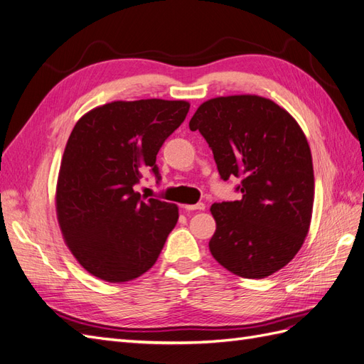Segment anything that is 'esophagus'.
<instances>
[{
  "instance_id": "1",
  "label": "esophagus",
  "mask_w": 364,
  "mask_h": 364,
  "mask_svg": "<svg viewBox=\"0 0 364 364\" xmlns=\"http://www.w3.org/2000/svg\"><path fill=\"white\" fill-rule=\"evenodd\" d=\"M185 208V211H203L205 209V203H202V202H199V203H196V205H185L183 206Z\"/></svg>"
}]
</instances>
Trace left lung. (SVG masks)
Returning a JSON list of instances; mask_svg holds the SVG:
<instances>
[{"instance_id":"obj_1","label":"left lung","mask_w":364,"mask_h":364,"mask_svg":"<svg viewBox=\"0 0 364 364\" xmlns=\"http://www.w3.org/2000/svg\"><path fill=\"white\" fill-rule=\"evenodd\" d=\"M213 150L220 178H240L241 199L214 203L209 250L241 278L261 279L294 258L311 223V150L296 119L259 95L217 97L190 121Z\"/></svg>"}]
</instances>
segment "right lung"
<instances>
[{
  "label": "right lung",
  "instance_id": "add662e5",
  "mask_svg": "<svg viewBox=\"0 0 364 364\" xmlns=\"http://www.w3.org/2000/svg\"><path fill=\"white\" fill-rule=\"evenodd\" d=\"M190 111L183 100L112 102L77 121L56 188L59 226L80 266L107 282L132 281L156 262L178 223L174 203L141 197L134 186Z\"/></svg>",
  "mask_w": 364,
  "mask_h": 364
}]
</instances>
